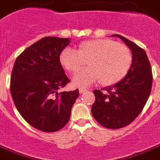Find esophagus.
Wrapping results in <instances>:
<instances>
[{"instance_id":"1","label":"esophagus","mask_w":160,"mask_h":160,"mask_svg":"<svg viewBox=\"0 0 160 160\" xmlns=\"http://www.w3.org/2000/svg\"><path fill=\"white\" fill-rule=\"evenodd\" d=\"M86 91H87V90L84 89V88H79V93H80V94H82L83 92H85Z\"/></svg>"}]
</instances>
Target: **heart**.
Here are the masks:
<instances>
[{
	"mask_svg": "<svg viewBox=\"0 0 160 160\" xmlns=\"http://www.w3.org/2000/svg\"><path fill=\"white\" fill-rule=\"evenodd\" d=\"M87 62L88 68L76 74L72 84L86 87L95 82L105 87L114 85L128 74L132 55L125 45L109 39H94L81 42L78 50L67 47L59 55L62 67L76 73Z\"/></svg>",
	"mask_w": 160,
	"mask_h": 160,
	"instance_id": "b5f03b06",
	"label": "heart"
}]
</instances>
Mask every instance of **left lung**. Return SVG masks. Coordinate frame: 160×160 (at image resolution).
Instances as JSON below:
<instances>
[{
	"instance_id": "left-lung-1",
	"label": "left lung",
	"mask_w": 160,
	"mask_h": 160,
	"mask_svg": "<svg viewBox=\"0 0 160 160\" xmlns=\"http://www.w3.org/2000/svg\"><path fill=\"white\" fill-rule=\"evenodd\" d=\"M129 47L132 64L128 74L118 83L94 90L96 101L92 107L95 119L106 128L128 126L142 111L150 96L153 76L151 66L143 49L121 35L114 34Z\"/></svg>"
}]
</instances>
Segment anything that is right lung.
Instances as JSON below:
<instances>
[{
	"instance_id": "1",
	"label": "right lung",
	"mask_w": 160,
	"mask_h": 160,
	"mask_svg": "<svg viewBox=\"0 0 160 160\" xmlns=\"http://www.w3.org/2000/svg\"><path fill=\"white\" fill-rule=\"evenodd\" d=\"M69 42L68 38H42L18 55L11 72L14 105L28 123L45 132L68 123L79 96L78 89L59 92L70 82L59 63V55Z\"/></svg>"
}]
</instances>
